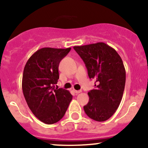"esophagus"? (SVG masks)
Masks as SVG:
<instances>
[{"label": "esophagus", "instance_id": "obj_1", "mask_svg": "<svg viewBox=\"0 0 148 148\" xmlns=\"http://www.w3.org/2000/svg\"><path fill=\"white\" fill-rule=\"evenodd\" d=\"M73 91H74L76 94H79V93H80L81 92V90H73Z\"/></svg>", "mask_w": 148, "mask_h": 148}]
</instances>
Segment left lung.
Listing matches in <instances>:
<instances>
[{
  "label": "left lung",
  "mask_w": 148,
  "mask_h": 148,
  "mask_svg": "<svg viewBox=\"0 0 148 148\" xmlns=\"http://www.w3.org/2000/svg\"><path fill=\"white\" fill-rule=\"evenodd\" d=\"M74 49L84 60L90 79L96 80L95 89L88 92L85 113L95 121H106L114 114L123 98L126 72L122 58L103 42L76 46Z\"/></svg>",
  "instance_id": "1"
}]
</instances>
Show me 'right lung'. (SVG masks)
<instances>
[{"label":"right lung","instance_id":"obj_1","mask_svg":"<svg viewBox=\"0 0 148 148\" xmlns=\"http://www.w3.org/2000/svg\"><path fill=\"white\" fill-rule=\"evenodd\" d=\"M71 48L45 47L37 50L27 61L22 78V90L27 104L36 118L51 125L62 118L72 99L68 90L56 88L60 60Z\"/></svg>","mask_w":148,"mask_h":148}]
</instances>
